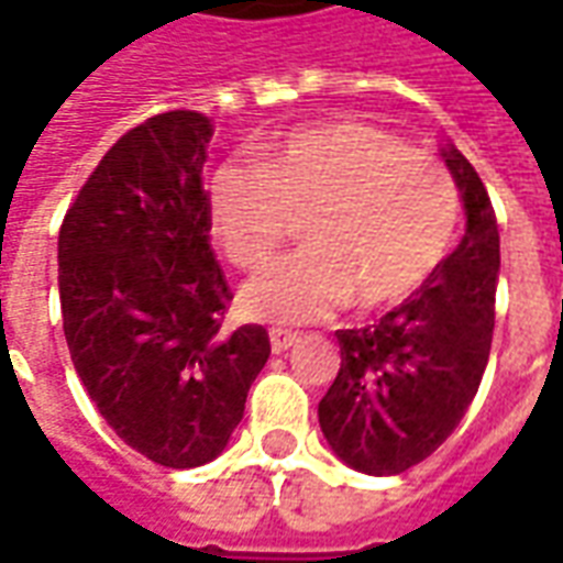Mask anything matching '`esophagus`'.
Returning <instances> with one entry per match:
<instances>
[{"mask_svg": "<svg viewBox=\"0 0 563 563\" xmlns=\"http://www.w3.org/2000/svg\"><path fill=\"white\" fill-rule=\"evenodd\" d=\"M297 340H300V336H297V333H294V331H285V328H273V331H269V343H273L275 355L288 352V349L294 346Z\"/></svg>", "mask_w": 563, "mask_h": 563, "instance_id": "34e87169", "label": "esophagus"}]
</instances>
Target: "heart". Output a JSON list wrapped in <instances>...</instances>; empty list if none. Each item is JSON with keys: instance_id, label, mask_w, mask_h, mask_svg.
Wrapping results in <instances>:
<instances>
[{"instance_id": "b5f03b06", "label": "heart", "mask_w": 563, "mask_h": 563, "mask_svg": "<svg viewBox=\"0 0 563 563\" xmlns=\"http://www.w3.org/2000/svg\"><path fill=\"white\" fill-rule=\"evenodd\" d=\"M208 220L239 269H257L303 220V251L242 288L257 321L303 324L352 300L374 312L407 300L448 257L460 196L432 156L362 122L294 131L257 168L223 165L208 180Z\"/></svg>"}]
</instances>
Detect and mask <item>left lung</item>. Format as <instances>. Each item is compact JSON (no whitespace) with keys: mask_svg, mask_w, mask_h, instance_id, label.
I'll list each match as a JSON object with an SVG mask.
<instances>
[{"mask_svg":"<svg viewBox=\"0 0 563 563\" xmlns=\"http://www.w3.org/2000/svg\"><path fill=\"white\" fill-rule=\"evenodd\" d=\"M441 158L466 211L463 242L377 324L336 331L343 364L319 401L331 451L364 475H398L438 451L490 358L499 230L478 170L453 143Z\"/></svg>","mask_w":563,"mask_h":563,"instance_id":"left-lung-1","label":"left lung"}]
</instances>
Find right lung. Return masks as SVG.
<instances>
[{
    "label": "right lung",
    "mask_w": 563,
    "mask_h": 563,
    "mask_svg": "<svg viewBox=\"0 0 563 563\" xmlns=\"http://www.w3.org/2000/svg\"><path fill=\"white\" fill-rule=\"evenodd\" d=\"M211 119L131 128L85 180L57 235L69 358L128 448L158 466L211 463L242 422L269 333H223L230 285L208 244L201 165Z\"/></svg>",
    "instance_id": "obj_1"
}]
</instances>
